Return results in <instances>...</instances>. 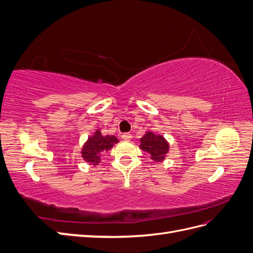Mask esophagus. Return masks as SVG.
I'll list each match as a JSON object with an SVG mask.
<instances>
[{"label":"esophagus","instance_id":"esophagus-1","mask_svg":"<svg viewBox=\"0 0 253 253\" xmlns=\"http://www.w3.org/2000/svg\"><path fill=\"white\" fill-rule=\"evenodd\" d=\"M121 137H122V139H125V140H131L132 134L131 133H124Z\"/></svg>","mask_w":253,"mask_h":253}]
</instances>
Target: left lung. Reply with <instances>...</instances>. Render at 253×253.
Instances as JSON below:
<instances>
[{
    "mask_svg": "<svg viewBox=\"0 0 253 253\" xmlns=\"http://www.w3.org/2000/svg\"><path fill=\"white\" fill-rule=\"evenodd\" d=\"M140 149L149 153L151 159L154 162H163L168 151H169V143L162 135H156L152 132H147L140 139Z\"/></svg>",
    "mask_w": 253,
    "mask_h": 253,
    "instance_id": "obj_1",
    "label": "left lung"
}]
</instances>
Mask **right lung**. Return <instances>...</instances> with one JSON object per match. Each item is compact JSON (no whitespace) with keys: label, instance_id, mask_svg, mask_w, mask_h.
Wrapping results in <instances>:
<instances>
[{"label":"right lung","instance_id":"obj_1","mask_svg":"<svg viewBox=\"0 0 253 253\" xmlns=\"http://www.w3.org/2000/svg\"><path fill=\"white\" fill-rule=\"evenodd\" d=\"M118 139L115 136H103L100 131H96L95 135L88 138L82 149V157L85 162L96 166L101 160L105 152L113 148Z\"/></svg>","mask_w":253,"mask_h":253}]
</instances>
